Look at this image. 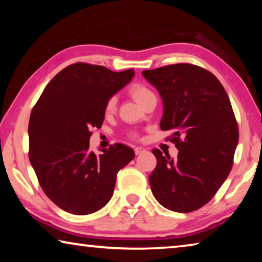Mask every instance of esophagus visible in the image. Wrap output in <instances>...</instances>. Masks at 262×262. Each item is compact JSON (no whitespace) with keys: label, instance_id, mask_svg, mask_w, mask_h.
Wrapping results in <instances>:
<instances>
[{"label":"esophagus","instance_id":"1","mask_svg":"<svg viewBox=\"0 0 262 262\" xmlns=\"http://www.w3.org/2000/svg\"><path fill=\"white\" fill-rule=\"evenodd\" d=\"M134 151H135L136 155H141V154L145 152V149L142 148V147H135V148H134Z\"/></svg>","mask_w":262,"mask_h":262}]
</instances>
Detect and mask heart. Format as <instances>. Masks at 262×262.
Wrapping results in <instances>:
<instances>
[{
    "label": "heart",
    "instance_id": "obj_1",
    "mask_svg": "<svg viewBox=\"0 0 262 262\" xmlns=\"http://www.w3.org/2000/svg\"><path fill=\"white\" fill-rule=\"evenodd\" d=\"M128 91H129V95L133 97V99H134L136 103L140 105L143 104L145 100L150 98V97L155 96L152 94V91L150 90L149 88H147L145 85H143V84H140V83L133 84ZM115 105H117V99H115V97H111V98L107 100V103H106V105H105V113L106 114L112 113L115 110Z\"/></svg>",
    "mask_w": 262,
    "mask_h": 262
}]
</instances>
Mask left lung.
Returning <instances> with one entry per match:
<instances>
[{"instance_id":"obj_1","label":"left lung","mask_w":262,"mask_h":262,"mask_svg":"<svg viewBox=\"0 0 262 262\" xmlns=\"http://www.w3.org/2000/svg\"><path fill=\"white\" fill-rule=\"evenodd\" d=\"M163 100L161 129L174 133L178 157L152 154L149 176L154 196L163 207L190 212L211 200L231 171L239 132L227 91L215 75L198 66L177 63L143 70Z\"/></svg>"}]
</instances>
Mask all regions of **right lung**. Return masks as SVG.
Listing matches in <instances>:
<instances>
[{
	"label": "right lung",
	"instance_id": "obj_1",
	"mask_svg": "<svg viewBox=\"0 0 262 262\" xmlns=\"http://www.w3.org/2000/svg\"><path fill=\"white\" fill-rule=\"evenodd\" d=\"M78 62L53 77L32 108L29 158L41 188L61 209L92 214L113 195L119 170L134 159V150L115 143L100 155L90 151V129L100 128L105 105L134 76Z\"/></svg>",
	"mask_w": 262,
	"mask_h": 262
}]
</instances>
